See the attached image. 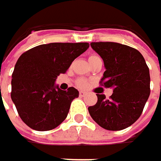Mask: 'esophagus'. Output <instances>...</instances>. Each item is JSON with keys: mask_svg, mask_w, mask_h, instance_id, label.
<instances>
[{"mask_svg": "<svg viewBox=\"0 0 161 161\" xmlns=\"http://www.w3.org/2000/svg\"><path fill=\"white\" fill-rule=\"evenodd\" d=\"M86 94V92H85V91H83V90H80V91H79V95H80L81 97H84Z\"/></svg>", "mask_w": 161, "mask_h": 161, "instance_id": "obj_1", "label": "esophagus"}]
</instances>
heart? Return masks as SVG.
Here are the masks:
<instances>
[{
  "label": "heart",
  "mask_w": 161,
  "mask_h": 161,
  "mask_svg": "<svg viewBox=\"0 0 161 161\" xmlns=\"http://www.w3.org/2000/svg\"><path fill=\"white\" fill-rule=\"evenodd\" d=\"M93 57H95V55H93V56H90L89 57V58H93ZM87 81L86 80V79H84V78H81L79 80L77 81V85H78V86H80V87H86V86H87Z\"/></svg>",
  "instance_id": "heart-1"
}]
</instances>
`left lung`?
<instances>
[{"instance_id": "obj_1", "label": "left lung", "mask_w": 161, "mask_h": 161, "mask_svg": "<svg viewBox=\"0 0 161 161\" xmlns=\"http://www.w3.org/2000/svg\"><path fill=\"white\" fill-rule=\"evenodd\" d=\"M103 58L105 72L101 79L112 87L110 99L97 94L98 102L88 107L93 120L108 130H121L132 125L142 114L150 95V75L143 55L135 48L113 42L91 43Z\"/></svg>"}]
</instances>
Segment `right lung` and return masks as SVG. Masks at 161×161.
I'll list each match as a JSON object with an SVG mask.
<instances>
[{"mask_svg": "<svg viewBox=\"0 0 161 161\" xmlns=\"http://www.w3.org/2000/svg\"><path fill=\"white\" fill-rule=\"evenodd\" d=\"M88 47V43H50L19 57L12 75L11 99L27 126L46 131L64 121L79 92L73 86L61 90L55 81Z\"/></svg>", "mask_w": 161, "mask_h": 161, "instance_id": "right-lung-1", "label": "right lung"}]
</instances>
